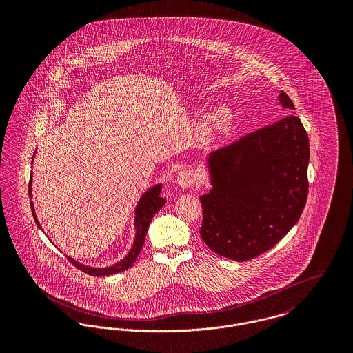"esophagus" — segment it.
Here are the masks:
<instances>
[{
    "mask_svg": "<svg viewBox=\"0 0 353 353\" xmlns=\"http://www.w3.org/2000/svg\"><path fill=\"white\" fill-rule=\"evenodd\" d=\"M194 174L190 170H183L178 174L176 176V183L182 188V189H188L190 186H193L194 183Z\"/></svg>",
    "mask_w": 353,
    "mask_h": 353,
    "instance_id": "esophagus-1",
    "label": "esophagus"
}]
</instances>
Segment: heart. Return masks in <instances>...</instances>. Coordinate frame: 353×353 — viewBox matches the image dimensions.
I'll use <instances>...</instances> for the list:
<instances>
[{"mask_svg":"<svg viewBox=\"0 0 353 353\" xmlns=\"http://www.w3.org/2000/svg\"><path fill=\"white\" fill-rule=\"evenodd\" d=\"M231 123V114L225 108H219L209 112L201 123L200 137L203 141H212L219 133L225 130Z\"/></svg>","mask_w":353,"mask_h":353,"instance_id":"1","label":"heart"}]
</instances>
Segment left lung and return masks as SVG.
I'll return each mask as SVG.
<instances>
[{"instance_id":"8db88e82","label":"left lung","mask_w":353,"mask_h":353,"mask_svg":"<svg viewBox=\"0 0 353 353\" xmlns=\"http://www.w3.org/2000/svg\"><path fill=\"white\" fill-rule=\"evenodd\" d=\"M279 101L295 110L283 91ZM308 160V136L295 115L212 152L206 157L212 189L200 197L206 246L243 262L277 245L304 209Z\"/></svg>"}]
</instances>
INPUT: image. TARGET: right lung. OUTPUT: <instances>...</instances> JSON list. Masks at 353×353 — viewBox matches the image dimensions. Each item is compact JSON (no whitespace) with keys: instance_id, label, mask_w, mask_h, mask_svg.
<instances>
[{"instance_id":"1","label":"right lung","mask_w":353,"mask_h":353,"mask_svg":"<svg viewBox=\"0 0 353 353\" xmlns=\"http://www.w3.org/2000/svg\"><path fill=\"white\" fill-rule=\"evenodd\" d=\"M35 156V154H34ZM34 160V157H32ZM32 179V178H31ZM30 179V183H28V194H30V199L32 197L31 193H32V181ZM160 192H161V183L159 185H154L152 186L151 189H148L140 199V201L136 206V217H134V228H136V236H134V242H133V246L130 249V252H128V255L121 259L119 262L114 263V265H110V266H105V268H92V266H87L84 263H80L77 262L76 259L69 258V261L76 266L79 268L80 270H83L84 273L90 274V276H95V277H101V276H110V274H115L118 272H123L126 269H129L130 266H133L136 258L139 256V254L143 249V245L145 242V236H147V232H148V228H150V224H151L152 219L153 216L156 214V212L165 203V200L163 197H160ZM31 210H32V216H34V220L35 223L38 224V227L42 230L39 221H38V217H37V213H35V209H34V203L31 201Z\"/></svg>"}]
</instances>
